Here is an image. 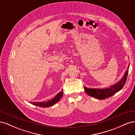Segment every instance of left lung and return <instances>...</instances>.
<instances>
[{"label": "left lung", "instance_id": "8db88e82", "mask_svg": "<svg viewBox=\"0 0 135 135\" xmlns=\"http://www.w3.org/2000/svg\"><path fill=\"white\" fill-rule=\"evenodd\" d=\"M129 66V65L128 66L127 70H126L122 78V79L119 81H118L115 84L110 85L109 88L102 89L89 88L84 87V88L85 92L89 96L100 100H103L113 96L114 94H115L118 91L121 90L122 88L124 85L128 74Z\"/></svg>", "mask_w": 135, "mask_h": 135}]
</instances>
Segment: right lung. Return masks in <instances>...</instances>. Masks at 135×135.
<instances>
[{
	"label": "right lung",
	"mask_w": 135,
	"mask_h": 135,
	"mask_svg": "<svg viewBox=\"0 0 135 135\" xmlns=\"http://www.w3.org/2000/svg\"><path fill=\"white\" fill-rule=\"evenodd\" d=\"M63 96V91L61 92H59L57 95H56V96L53 98L52 99L48 100L46 102H30V103L32 104V105H34L35 106H37V107H42V108H47V107H51L52 106L55 105L56 103L59 102L60 99H61V97Z\"/></svg>",
	"instance_id": "add662e5"
}]
</instances>
